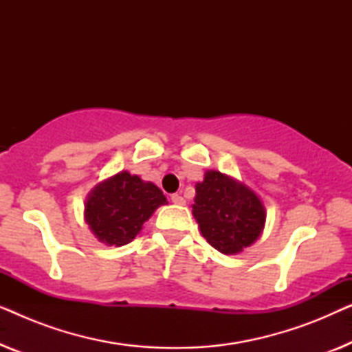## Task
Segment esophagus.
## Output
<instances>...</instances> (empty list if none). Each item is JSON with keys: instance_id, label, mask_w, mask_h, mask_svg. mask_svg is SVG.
<instances>
[{"instance_id": "1", "label": "esophagus", "mask_w": 352, "mask_h": 352, "mask_svg": "<svg viewBox=\"0 0 352 352\" xmlns=\"http://www.w3.org/2000/svg\"><path fill=\"white\" fill-rule=\"evenodd\" d=\"M171 201H173V204H176V205H184L186 204L184 197L179 195V194H173L171 195Z\"/></svg>"}]
</instances>
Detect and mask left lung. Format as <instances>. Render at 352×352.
I'll list each match as a JSON object with an SVG mask.
<instances>
[{
    "instance_id": "1",
    "label": "left lung",
    "mask_w": 352,
    "mask_h": 352,
    "mask_svg": "<svg viewBox=\"0 0 352 352\" xmlns=\"http://www.w3.org/2000/svg\"><path fill=\"white\" fill-rule=\"evenodd\" d=\"M192 214L211 247L237 254L258 240L266 223V208L254 192L219 171H206L195 186Z\"/></svg>"
}]
</instances>
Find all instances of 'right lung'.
Returning a JSON list of instances; mask_svg holds the SVG:
<instances>
[{
    "mask_svg": "<svg viewBox=\"0 0 352 352\" xmlns=\"http://www.w3.org/2000/svg\"><path fill=\"white\" fill-rule=\"evenodd\" d=\"M166 204V197L155 184L122 171L89 192L85 221L99 242L122 247L133 242L153 211Z\"/></svg>",
    "mask_w": 352,
    "mask_h": 352,
    "instance_id": "1",
    "label": "right lung"
}]
</instances>
